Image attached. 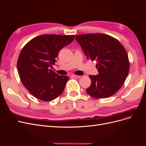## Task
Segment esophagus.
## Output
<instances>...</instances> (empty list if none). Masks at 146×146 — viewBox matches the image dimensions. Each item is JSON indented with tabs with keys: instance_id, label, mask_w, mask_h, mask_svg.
I'll return each mask as SVG.
<instances>
[{
	"instance_id": "obj_1",
	"label": "esophagus",
	"mask_w": 146,
	"mask_h": 146,
	"mask_svg": "<svg viewBox=\"0 0 146 146\" xmlns=\"http://www.w3.org/2000/svg\"><path fill=\"white\" fill-rule=\"evenodd\" d=\"M72 77L74 78H80L81 77L80 76H78V75H75V74L72 75Z\"/></svg>"
}]
</instances>
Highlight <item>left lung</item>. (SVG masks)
<instances>
[{
	"label": "left lung",
	"instance_id": "obj_1",
	"mask_svg": "<svg viewBox=\"0 0 146 146\" xmlns=\"http://www.w3.org/2000/svg\"><path fill=\"white\" fill-rule=\"evenodd\" d=\"M88 58L98 61V76H90V96L104 99L114 95L124 83L129 74L130 63L127 53L117 39L102 33L76 35Z\"/></svg>",
	"mask_w": 146,
	"mask_h": 146
}]
</instances>
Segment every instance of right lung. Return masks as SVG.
<instances>
[{
	"label": "right lung",
	"mask_w": 146,
	"mask_h": 146,
	"mask_svg": "<svg viewBox=\"0 0 146 146\" xmlns=\"http://www.w3.org/2000/svg\"><path fill=\"white\" fill-rule=\"evenodd\" d=\"M74 35H43L33 38L22 48L17 63L23 85L35 98L51 101L63 92L69 77L49 69L60 50L72 42Z\"/></svg>",
	"instance_id": "right-lung-1"
}]
</instances>
